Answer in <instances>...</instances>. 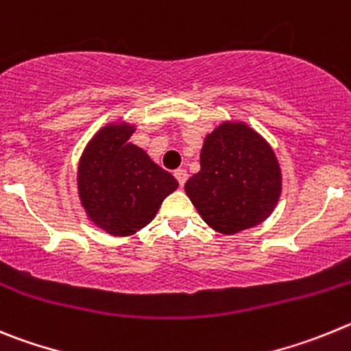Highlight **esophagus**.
Here are the masks:
<instances>
[{"mask_svg":"<svg viewBox=\"0 0 351 351\" xmlns=\"http://www.w3.org/2000/svg\"><path fill=\"white\" fill-rule=\"evenodd\" d=\"M175 176H176V180H178V183L180 185H183V183L187 182V178H189V173H187V169H183V168H178L175 171Z\"/></svg>","mask_w":351,"mask_h":351,"instance_id":"esophagus-1","label":"esophagus"}]
</instances>
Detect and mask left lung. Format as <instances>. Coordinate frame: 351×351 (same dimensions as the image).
<instances>
[{"instance_id": "obj_1", "label": "left lung", "mask_w": 351, "mask_h": 351, "mask_svg": "<svg viewBox=\"0 0 351 351\" xmlns=\"http://www.w3.org/2000/svg\"><path fill=\"white\" fill-rule=\"evenodd\" d=\"M199 162L185 194L211 229L236 234L273 213L282 195V168L266 138L246 122L226 121L208 132Z\"/></svg>"}]
</instances>
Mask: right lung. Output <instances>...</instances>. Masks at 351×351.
<instances>
[{
    "mask_svg": "<svg viewBox=\"0 0 351 351\" xmlns=\"http://www.w3.org/2000/svg\"><path fill=\"white\" fill-rule=\"evenodd\" d=\"M134 124H105L78 160V199L87 219L110 236H132L152 222L160 204L178 189L171 173L131 143Z\"/></svg>",
    "mask_w": 351,
    "mask_h": 351,
    "instance_id": "right-lung-1",
    "label": "right lung"
}]
</instances>
